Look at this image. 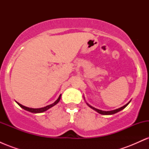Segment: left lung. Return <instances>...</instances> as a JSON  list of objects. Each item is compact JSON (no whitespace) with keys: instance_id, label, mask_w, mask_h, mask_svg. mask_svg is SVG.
<instances>
[{"instance_id":"8db88e82","label":"left lung","mask_w":149,"mask_h":149,"mask_svg":"<svg viewBox=\"0 0 149 149\" xmlns=\"http://www.w3.org/2000/svg\"><path fill=\"white\" fill-rule=\"evenodd\" d=\"M129 103H130V102H129ZM129 103H127V104H125V105L123 106V107H122L119 108V109H116V110H113V111H102V110H99V109H95V108H94V107H91V106H90V105H89V104H88V105L89 107H90V108H92V109H94V110H95V111H96L97 112H98L99 113H100V114H102V115H111V114H114V113H117V112L123 110V109H125V108L126 107H127V106L128 105V104H129Z\"/></svg>"}]
</instances>
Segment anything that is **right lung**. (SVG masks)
I'll list each match as a JSON object with an SVG mask.
<instances>
[{
    "label": "right lung",
    "mask_w": 149,
    "mask_h": 149,
    "mask_svg": "<svg viewBox=\"0 0 149 149\" xmlns=\"http://www.w3.org/2000/svg\"><path fill=\"white\" fill-rule=\"evenodd\" d=\"M60 99H61V95H59V98H58L57 100L54 102V103L52 104H50V105L46 106V107H43V108H40V109H32V108H29V107H24V106L22 105V104H20L19 103H18V102H17V103L19 104V106L20 107H22V109H25V110L28 111H30V112H31V113H42V112H44V111H47V109H49V108L54 107V105H56V104H57L58 102H59Z\"/></svg>",
    "instance_id": "right-lung-1"
}]
</instances>
